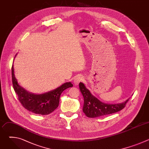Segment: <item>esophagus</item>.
<instances>
[{"label":"esophagus","mask_w":149,"mask_h":149,"mask_svg":"<svg viewBox=\"0 0 149 149\" xmlns=\"http://www.w3.org/2000/svg\"><path fill=\"white\" fill-rule=\"evenodd\" d=\"M83 79H84V78L82 77H81V76H78V77H75L74 78V84L75 86H78V84L80 82L82 81Z\"/></svg>","instance_id":"esophagus-1"}]
</instances>
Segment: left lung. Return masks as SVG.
<instances>
[{"mask_svg": "<svg viewBox=\"0 0 149 149\" xmlns=\"http://www.w3.org/2000/svg\"><path fill=\"white\" fill-rule=\"evenodd\" d=\"M79 87L84 100L82 111L87 117L90 118H95L117 113L123 109L126 103L129 100V98L125 102L119 104H105L93 95L83 83L79 82Z\"/></svg>", "mask_w": 149, "mask_h": 149, "instance_id": "1", "label": "left lung"}]
</instances>
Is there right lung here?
Segmentation results:
<instances>
[{"label": "right lung", "instance_id": "right-lung-1", "mask_svg": "<svg viewBox=\"0 0 149 149\" xmlns=\"http://www.w3.org/2000/svg\"><path fill=\"white\" fill-rule=\"evenodd\" d=\"M12 79L13 89L23 107L31 112L40 115H48L56 109L61 93L67 88L73 87L71 82H69L44 94H35L29 93L18 84L14 74L13 65L12 67Z\"/></svg>", "mask_w": 149, "mask_h": 149}]
</instances>
